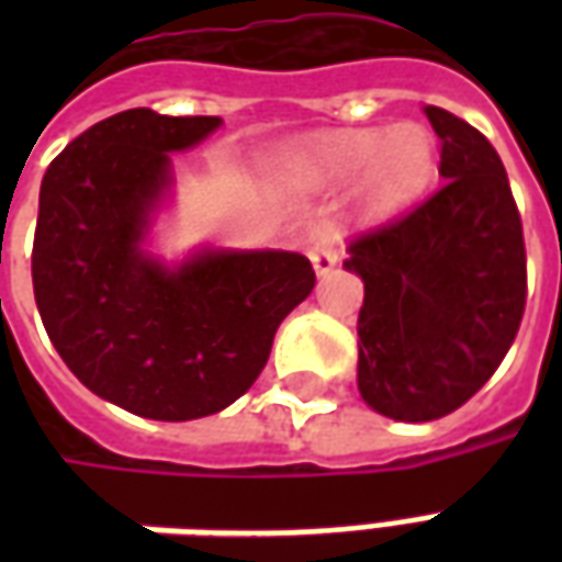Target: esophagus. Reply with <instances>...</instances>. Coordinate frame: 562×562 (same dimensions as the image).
<instances>
[{
  "instance_id": "34e87169",
  "label": "esophagus",
  "mask_w": 562,
  "mask_h": 562,
  "mask_svg": "<svg viewBox=\"0 0 562 562\" xmlns=\"http://www.w3.org/2000/svg\"><path fill=\"white\" fill-rule=\"evenodd\" d=\"M340 244H342V234L337 228H325V232L316 234V240L310 246V261H313V268H316L318 277H325L334 270L337 265V256H340Z\"/></svg>"
}]
</instances>
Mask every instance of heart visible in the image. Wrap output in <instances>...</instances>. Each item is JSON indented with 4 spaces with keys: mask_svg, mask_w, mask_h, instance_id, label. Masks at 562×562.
I'll return each mask as SVG.
<instances>
[{
    "mask_svg": "<svg viewBox=\"0 0 562 562\" xmlns=\"http://www.w3.org/2000/svg\"><path fill=\"white\" fill-rule=\"evenodd\" d=\"M434 168V140L418 126L394 132H352L330 140L297 165V173L310 183H349L364 170L367 201L376 210H389L413 198Z\"/></svg>",
    "mask_w": 562,
    "mask_h": 562,
    "instance_id": "1",
    "label": "heart"
}]
</instances>
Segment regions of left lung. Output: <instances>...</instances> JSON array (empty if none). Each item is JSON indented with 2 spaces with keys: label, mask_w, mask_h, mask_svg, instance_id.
<instances>
[{
  "label": "left lung",
  "mask_w": 562,
  "mask_h": 562,
  "mask_svg": "<svg viewBox=\"0 0 562 562\" xmlns=\"http://www.w3.org/2000/svg\"><path fill=\"white\" fill-rule=\"evenodd\" d=\"M446 183L349 240L364 280L358 389L376 413L434 422L494 376L527 306V249L506 168L479 128L427 104Z\"/></svg>",
  "instance_id": "8db88e82"
}]
</instances>
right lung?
<instances>
[{
  "instance_id": "1",
  "label": "right lung",
  "mask_w": 562,
  "mask_h": 562,
  "mask_svg": "<svg viewBox=\"0 0 562 562\" xmlns=\"http://www.w3.org/2000/svg\"><path fill=\"white\" fill-rule=\"evenodd\" d=\"M220 123L108 116L50 161L38 195L32 289L47 337L92 394L156 422L204 418L252 389L280 322L316 285L297 252H204L180 270L140 252L168 153Z\"/></svg>"
}]
</instances>
